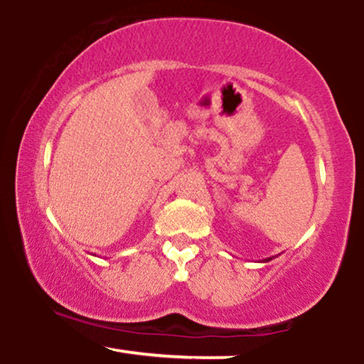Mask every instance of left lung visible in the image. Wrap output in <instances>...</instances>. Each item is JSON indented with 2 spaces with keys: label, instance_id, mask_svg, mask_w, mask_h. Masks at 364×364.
Listing matches in <instances>:
<instances>
[{
  "label": "left lung",
  "instance_id": "8db88e82",
  "mask_svg": "<svg viewBox=\"0 0 364 364\" xmlns=\"http://www.w3.org/2000/svg\"><path fill=\"white\" fill-rule=\"evenodd\" d=\"M271 259H272V257H267V259H264V262H267V261H271Z\"/></svg>",
  "mask_w": 364,
  "mask_h": 364
}]
</instances>
